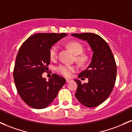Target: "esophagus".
Segmentation results:
<instances>
[{
  "label": "esophagus",
  "mask_w": 132,
  "mask_h": 132,
  "mask_svg": "<svg viewBox=\"0 0 132 132\" xmlns=\"http://www.w3.org/2000/svg\"><path fill=\"white\" fill-rule=\"evenodd\" d=\"M66 82H70L71 80L69 79H66Z\"/></svg>",
  "instance_id": "34e87169"
}]
</instances>
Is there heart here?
I'll list each match as a JSON object with an SVG mask.
<instances>
[{"mask_svg":"<svg viewBox=\"0 0 132 132\" xmlns=\"http://www.w3.org/2000/svg\"><path fill=\"white\" fill-rule=\"evenodd\" d=\"M67 46L71 50V51L75 55H78L76 57L77 60L81 63H84L86 61V57L83 54H81L82 51H83V47H82V44L79 43V42L75 41V40H72V41H69L67 44ZM59 47L56 44L54 45L51 47V48L50 50V58L51 59H55L57 58V54H58ZM80 55H79V54ZM76 67L73 66H70V65H66V64H61L57 67V70L59 73L61 74L63 76H66V77H69L71 75V74L73 72L76 71Z\"/></svg>","mask_w":132,"mask_h":132,"instance_id":"obj_1","label":"heart"}]
</instances>
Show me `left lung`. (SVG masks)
Wrapping results in <instances>:
<instances>
[{"label": "left lung", "mask_w": 132, "mask_h": 132, "mask_svg": "<svg viewBox=\"0 0 132 132\" xmlns=\"http://www.w3.org/2000/svg\"><path fill=\"white\" fill-rule=\"evenodd\" d=\"M74 37L86 40L93 51L92 61L78 78H88V83L78 85L75 96L85 106L93 108L100 105L110 96L115 85L117 65L112 52L102 37L93 33L72 34Z\"/></svg>", "instance_id": "obj_1"}]
</instances>
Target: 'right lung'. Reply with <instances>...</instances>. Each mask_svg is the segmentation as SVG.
<instances>
[{"label":"right lung","mask_w":132,"mask_h":132,"mask_svg":"<svg viewBox=\"0 0 132 132\" xmlns=\"http://www.w3.org/2000/svg\"><path fill=\"white\" fill-rule=\"evenodd\" d=\"M66 33H38L30 36L17 53L14 69L15 87L22 100L32 108L43 109L53 102L66 79L53 74L48 81L42 75L50 64L52 46Z\"/></svg>","instance_id":"add662e5"}]
</instances>
